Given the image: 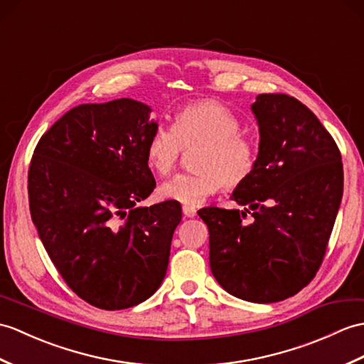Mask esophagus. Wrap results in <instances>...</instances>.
<instances>
[{
	"mask_svg": "<svg viewBox=\"0 0 364 364\" xmlns=\"http://www.w3.org/2000/svg\"><path fill=\"white\" fill-rule=\"evenodd\" d=\"M183 214H184L186 217L192 218V217L197 215V209H196V208H191V206H183Z\"/></svg>",
	"mask_w": 364,
	"mask_h": 364,
	"instance_id": "1",
	"label": "esophagus"
}]
</instances>
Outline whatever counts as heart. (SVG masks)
<instances>
[{
    "label": "heart",
    "mask_w": 364,
    "mask_h": 364,
    "mask_svg": "<svg viewBox=\"0 0 364 364\" xmlns=\"http://www.w3.org/2000/svg\"><path fill=\"white\" fill-rule=\"evenodd\" d=\"M240 122L215 99H198L173 114L172 130L158 127L146 144V163L158 176H167L183 150L198 147L192 167L196 173L178 175L159 188V197L198 206L220 191L240 188L256 167V149L239 133Z\"/></svg>",
    "instance_id": "1"
}]
</instances>
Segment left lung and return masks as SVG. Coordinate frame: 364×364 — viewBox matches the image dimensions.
Listing matches in <instances>:
<instances>
[{
    "label": "left lung",
    "instance_id": "obj_1",
    "mask_svg": "<svg viewBox=\"0 0 364 364\" xmlns=\"http://www.w3.org/2000/svg\"><path fill=\"white\" fill-rule=\"evenodd\" d=\"M260 142L255 172L235 188L245 210L203 208L209 265L235 298L268 304L296 294L315 277L343 197L336 142L289 95H259L251 105ZM251 213V223H245Z\"/></svg>",
    "mask_w": 364,
    "mask_h": 364
}]
</instances>
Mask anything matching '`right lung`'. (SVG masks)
Returning <instances> with one entry per match:
<instances>
[{
    "mask_svg": "<svg viewBox=\"0 0 364 364\" xmlns=\"http://www.w3.org/2000/svg\"><path fill=\"white\" fill-rule=\"evenodd\" d=\"M133 99L82 104L40 138L28 173L38 237L68 287L104 310L138 306L167 272L178 201L136 203L155 189L146 144L158 129Z\"/></svg>",
    "mask_w": 364,
    "mask_h": 364,
    "instance_id": "obj_1",
    "label": "right lung"
}]
</instances>
